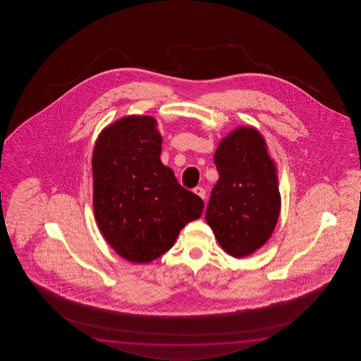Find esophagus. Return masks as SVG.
Instances as JSON below:
<instances>
[{"label":"esophagus","mask_w":361,"mask_h":361,"mask_svg":"<svg viewBox=\"0 0 361 361\" xmlns=\"http://www.w3.org/2000/svg\"><path fill=\"white\" fill-rule=\"evenodd\" d=\"M193 192H195L199 197H201V199H205V193H207V192H205V190H204L202 187H196V188L193 190Z\"/></svg>","instance_id":"34e87169"}]
</instances>
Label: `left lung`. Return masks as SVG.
I'll return each instance as SVG.
<instances>
[{"mask_svg": "<svg viewBox=\"0 0 361 361\" xmlns=\"http://www.w3.org/2000/svg\"><path fill=\"white\" fill-rule=\"evenodd\" d=\"M219 179L205 219L223 250L243 258L269 240L280 214L276 169L259 131L240 128L223 139L214 154Z\"/></svg>", "mask_w": 361, "mask_h": 361, "instance_id": "obj_1", "label": "left lung"}]
</instances>
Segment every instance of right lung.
Masks as SVG:
<instances>
[{"label": "right lung", "mask_w": 361, "mask_h": 361, "mask_svg": "<svg viewBox=\"0 0 361 361\" xmlns=\"http://www.w3.org/2000/svg\"><path fill=\"white\" fill-rule=\"evenodd\" d=\"M161 135L149 116L121 118L99 135L92 154L94 214L116 253L148 263L199 219L204 201L162 165Z\"/></svg>", "instance_id": "add662e5"}]
</instances>
